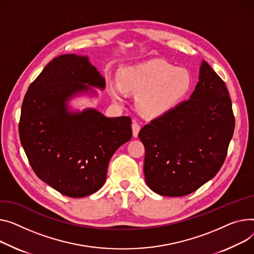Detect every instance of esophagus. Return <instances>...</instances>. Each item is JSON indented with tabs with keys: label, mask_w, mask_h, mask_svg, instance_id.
<instances>
[{
	"label": "esophagus",
	"mask_w": 254,
	"mask_h": 254,
	"mask_svg": "<svg viewBox=\"0 0 254 254\" xmlns=\"http://www.w3.org/2000/svg\"><path fill=\"white\" fill-rule=\"evenodd\" d=\"M131 128H132V136L134 138H137L138 134H139V131L141 129V126L137 122H133L132 125H131Z\"/></svg>",
	"instance_id": "34e87169"
}]
</instances>
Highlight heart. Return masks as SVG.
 Returning a JSON list of instances; mask_svg holds the SVG:
<instances>
[{
	"mask_svg": "<svg viewBox=\"0 0 254 254\" xmlns=\"http://www.w3.org/2000/svg\"><path fill=\"white\" fill-rule=\"evenodd\" d=\"M192 86L193 77L187 68L152 59L124 67L118 81L109 80L108 91L120 103L126 102L127 92L138 94L137 104L144 114L160 115L178 106Z\"/></svg>",
	"mask_w": 254,
	"mask_h": 254,
	"instance_id": "b5f03b06",
	"label": "heart"
}]
</instances>
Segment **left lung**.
<instances>
[{
  "mask_svg": "<svg viewBox=\"0 0 254 254\" xmlns=\"http://www.w3.org/2000/svg\"><path fill=\"white\" fill-rule=\"evenodd\" d=\"M234 128L226 83L203 60L190 99L151 121L139 132L149 188L170 197L199 189L221 170Z\"/></svg>",
  "mask_w": 254,
  "mask_h": 254,
  "instance_id": "left-lung-1",
  "label": "left lung"
}]
</instances>
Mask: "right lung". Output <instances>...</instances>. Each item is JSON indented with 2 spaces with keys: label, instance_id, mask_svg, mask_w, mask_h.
Here are the masks:
<instances>
[{
  "label": "right lung",
  "instance_id": "1",
  "mask_svg": "<svg viewBox=\"0 0 254 254\" xmlns=\"http://www.w3.org/2000/svg\"><path fill=\"white\" fill-rule=\"evenodd\" d=\"M105 88V79L88 57L54 58L24 96L19 137L36 175L59 193L80 198L105 183L114 152L131 138L128 116L106 117L96 109L69 112L66 101Z\"/></svg>",
  "mask_w": 254,
  "mask_h": 254
}]
</instances>
